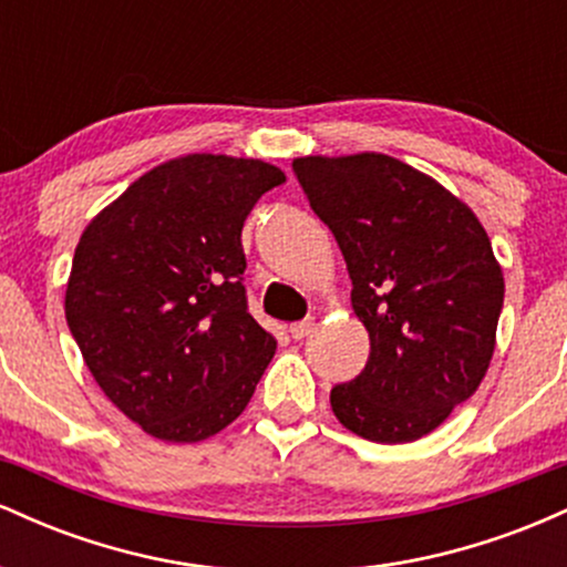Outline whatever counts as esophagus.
<instances>
[{
	"label": "esophagus",
	"mask_w": 567,
	"mask_h": 567,
	"mask_svg": "<svg viewBox=\"0 0 567 567\" xmlns=\"http://www.w3.org/2000/svg\"><path fill=\"white\" fill-rule=\"evenodd\" d=\"M311 324H315V322H311V320H301V322H292V324H290V336H292V338H296V341H301V338H306V336H309V333H311Z\"/></svg>",
	"instance_id": "obj_1"
}]
</instances>
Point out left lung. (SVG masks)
Here are the masks:
<instances>
[{"instance_id":"obj_1","label":"left lung","mask_w":567,"mask_h":567,"mask_svg":"<svg viewBox=\"0 0 567 567\" xmlns=\"http://www.w3.org/2000/svg\"><path fill=\"white\" fill-rule=\"evenodd\" d=\"M292 171L341 247L370 336L368 365L330 392L336 419L383 445L421 440L491 365L504 306L491 239L445 186L386 154L298 157Z\"/></svg>"}]
</instances>
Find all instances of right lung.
<instances>
[{"label": "right lung", "mask_w": 567, "mask_h": 567, "mask_svg": "<svg viewBox=\"0 0 567 567\" xmlns=\"http://www.w3.org/2000/svg\"><path fill=\"white\" fill-rule=\"evenodd\" d=\"M285 173L186 154L141 175L82 231L66 322L97 386L165 442L218 434L247 408L275 336L245 298L243 226Z\"/></svg>", "instance_id": "obj_1"}]
</instances>
